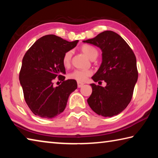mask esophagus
Instances as JSON below:
<instances>
[{
	"mask_svg": "<svg viewBox=\"0 0 158 158\" xmlns=\"http://www.w3.org/2000/svg\"><path fill=\"white\" fill-rule=\"evenodd\" d=\"M84 83L82 82H80V81H78L77 82V86H78V88H81L83 86V85H84Z\"/></svg>",
	"mask_w": 158,
	"mask_h": 158,
	"instance_id": "1",
	"label": "esophagus"
}]
</instances>
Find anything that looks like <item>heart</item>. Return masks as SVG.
Listing matches in <instances>:
<instances>
[{"label": "heart", "mask_w": 158, "mask_h": 158, "mask_svg": "<svg viewBox=\"0 0 158 158\" xmlns=\"http://www.w3.org/2000/svg\"><path fill=\"white\" fill-rule=\"evenodd\" d=\"M81 50L83 53L89 57L90 59H94L98 56V51L95 47L89 44H84L81 47ZM72 56H73V51L69 50L64 53L63 57V63L65 67L70 65ZM93 74L92 70L90 69H75L73 73L69 74L70 79H75L78 81H84L89 76Z\"/></svg>", "instance_id": "1"}]
</instances>
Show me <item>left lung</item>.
<instances>
[{"label": "left lung", "mask_w": 158, "mask_h": 158, "mask_svg": "<svg viewBox=\"0 0 158 158\" xmlns=\"http://www.w3.org/2000/svg\"><path fill=\"white\" fill-rule=\"evenodd\" d=\"M102 50V61L92 79L105 81V87L91 84L88 104L96 114L112 117L127 107L138 79L137 60L129 45L118 34L105 31L94 38L84 40Z\"/></svg>", "instance_id": "8db88e82"}]
</instances>
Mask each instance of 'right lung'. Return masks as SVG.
<instances>
[{
	"label": "right lung",
	"mask_w": 158,
	"mask_h": 158,
	"mask_svg": "<svg viewBox=\"0 0 158 158\" xmlns=\"http://www.w3.org/2000/svg\"><path fill=\"white\" fill-rule=\"evenodd\" d=\"M78 42L47 35L37 40L25 53L19 81L26 102L36 116L48 119L58 116L65 109L69 95L77 89L76 80H65L63 57ZM56 77L62 84L54 87L53 80Z\"/></svg>",
	"instance_id": "right-lung-1"
}]
</instances>
